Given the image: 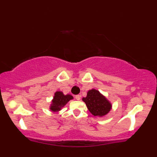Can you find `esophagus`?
<instances>
[{
    "label": "esophagus",
    "mask_w": 157,
    "mask_h": 157,
    "mask_svg": "<svg viewBox=\"0 0 157 157\" xmlns=\"http://www.w3.org/2000/svg\"><path fill=\"white\" fill-rule=\"evenodd\" d=\"M75 99L77 100V101H79V100H80L81 96H79V95H76V96H75Z\"/></svg>",
    "instance_id": "obj_1"
}]
</instances>
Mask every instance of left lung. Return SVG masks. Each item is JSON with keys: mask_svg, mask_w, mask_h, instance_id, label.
<instances>
[{"mask_svg": "<svg viewBox=\"0 0 157 157\" xmlns=\"http://www.w3.org/2000/svg\"><path fill=\"white\" fill-rule=\"evenodd\" d=\"M87 108L94 116L102 117L111 111L112 105L105 96L101 94L98 90L92 89L87 93L86 97L82 98Z\"/></svg>", "mask_w": 157, "mask_h": 157, "instance_id": "obj_1", "label": "left lung"}]
</instances>
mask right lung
<instances>
[{"label":"right lung","instance_id":"obj_1","mask_svg":"<svg viewBox=\"0 0 157 157\" xmlns=\"http://www.w3.org/2000/svg\"><path fill=\"white\" fill-rule=\"evenodd\" d=\"M73 97L70 94L64 95L62 92L57 91L55 93L54 98L52 101V104L50 106V109L52 112H58Z\"/></svg>","mask_w":157,"mask_h":157}]
</instances>
